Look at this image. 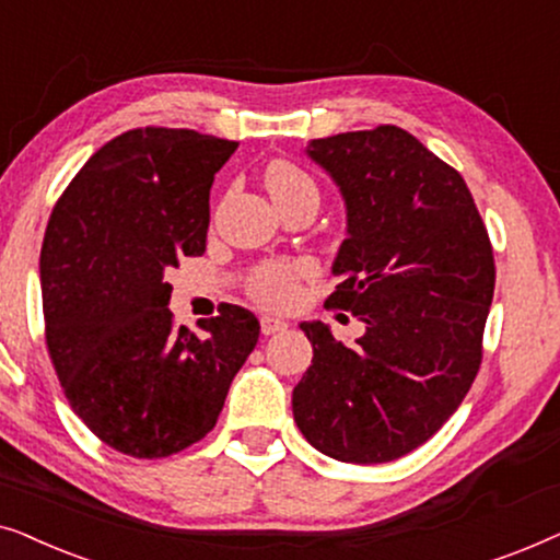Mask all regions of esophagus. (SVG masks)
Wrapping results in <instances>:
<instances>
[{
  "label": "esophagus",
  "instance_id": "1",
  "mask_svg": "<svg viewBox=\"0 0 560 560\" xmlns=\"http://www.w3.org/2000/svg\"><path fill=\"white\" fill-rule=\"evenodd\" d=\"M259 326H262V334H265V336H272V334L285 331L288 320L275 318V316H262V318H259Z\"/></svg>",
  "mask_w": 560,
  "mask_h": 560
}]
</instances>
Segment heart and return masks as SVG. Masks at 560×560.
Here are the masks:
<instances>
[{"mask_svg": "<svg viewBox=\"0 0 560 560\" xmlns=\"http://www.w3.org/2000/svg\"><path fill=\"white\" fill-rule=\"evenodd\" d=\"M265 186L270 190L272 201L282 203L290 201L295 196H318L316 183L308 173H303L301 167L290 163H272L265 171ZM305 272V265L298 262H267L259 267L252 278V295L265 305H285L293 301L298 290V278Z\"/></svg>", "mask_w": 560, "mask_h": 560, "instance_id": "heart-1", "label": "heart"}]
</instances>
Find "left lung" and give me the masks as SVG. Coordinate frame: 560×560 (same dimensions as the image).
<instances>
[{
	"label": "left lung",
	"instance_id": "1",
	"mask_svg": "<svg viewBox=\"0 0 560 560\" xmlns=\"http://www.w3.org/2000/svg\"><path fill=\"white\" fill-rule=\"evenodd\" d=\"M305 155L347 209L326 305L354 313L364 334L347 347L320 320L301 324L313 359L293 389L295 423L336 462H395L454 416L477 377L492 244L462 175L400 127L311 140Z\"/></svg>",
	"mask_w": 560,
	"mask_h": 560
}]
</instances>
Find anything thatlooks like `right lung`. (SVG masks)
Masks as SVG:
<instances>
[{
  "label": "right lung",
  "instance_id": "right-lung-1",
  "mask_svg": "<svg viewBox=\"0 0 560 560\" xmlns=\"http://www.w3.org/2000/svg\"><path fill=\"white\" fill-rule=\"evenodd\" d=\"M236 142L144 127L89 158L50 213L40 252L45 341L75 416L106 446L163 458L217 425L259 339L224 303L206 336L173 324L165 275L198 257L213 175Z\"/></svg>",
  "mask_w": 560,
  "mask_h": 560
}]
</instances>
